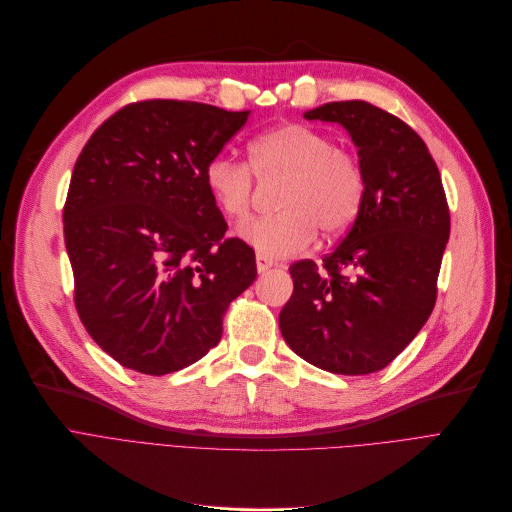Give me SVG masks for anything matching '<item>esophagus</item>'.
<instances>
[{
	"mask_svg": "<svg viewBox=\"0 0 512 512\" xmlns=\"http://www.w3.org/2000/svg\"><path fill=\"white\" fill-rule=\"evenodd\" d=\"M273 266H275V260L266 258V256H262V254L256 256V269H258V273L269 271V269H273Z\"/></svg>",
	"mask_w": 512,
	"mask_h": 512,
	"instance_id": "obj_1",
	"label": "esophagus"
}]
</instances>
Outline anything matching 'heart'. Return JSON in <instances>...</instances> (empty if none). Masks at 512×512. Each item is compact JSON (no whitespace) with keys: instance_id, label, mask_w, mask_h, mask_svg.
Wrapping results in <instances>:
<instances>
[{"instance_id":"obj_1","label":"heart","mask_w":512,"mask_h":512,"mask_svg":"<svg viewBox=\"0 0 512 512\" xmlns=\"http://www.w3.org/2000/svg\"><path fill=\"white\" fill-rule=\"evenodd\" d=\"M250 166L227 156L212 158L204 168V185L231 221H246L252 210L254 177L283 179L273 216L241 229V237L262 256H294L310 248L321 231L325 237L346 233L362 208L364 181L358 160L337 150L323 131L300 123L279 125L258 135L248 148Z\"/></svg>"}]
</instances>
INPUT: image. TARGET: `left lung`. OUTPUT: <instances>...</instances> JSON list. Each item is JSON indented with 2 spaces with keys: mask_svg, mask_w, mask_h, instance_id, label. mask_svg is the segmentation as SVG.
<instances>
[{
  "mask_svg": "<svg viewBox=\"0 0 512 512\" xmlns=\"http://www.w3.org/2000/svg\"><path fill=\"white\" fill-rule=\"evenodd\" d=\"M306 120L342 125L358 148L364 202L339 246L289 266L279 314L287 346L337 375L385 369L427 323L450 237V210L425 141L369 102H329Z\"/></svg>",
  "mask_w": 512,
  "mask_h": 512,
  "instance_id": "left-lung-1",
  "label": "left lung"
}]
</instances>
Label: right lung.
Listing matches in <instances>:
<instances>
[{"label":"right lung","instance_id":"obj_1","mask_svg":"<svg viewBox=\"0 0 512 512\" xmlns=\"http://www.w3.org/2000/svg\"><path fill=\"white\" fill-rule=\"evenodd\" d=\"M248 116L145 100L112 114L77 158L62 216L75 306L127 369L166 375L206 356L256 279L254 250L225 237L204 185L206 164Z\"/></svg>","mask_w":512,"mask_h":512}]
</instances>
